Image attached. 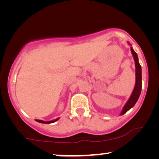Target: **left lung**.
<instances>
[{
    "label": "left lung",
    "mask_w": 159,
    "mask_h": 159,
    "mask_svg": "<svg viewBox=\"0 0 159 159\" xmlns=\"http://www.w3.org/2000/svg\"><path fill=\"white\" fill-rule=\"evenodd\" d=\"M127 43L131 46V44L129 42H127ZM130 50H131V53L133 56L134 64H135V84H134V88L129 98L128 99L127 103L124 106L121 112L120 113V115L125 114V113H127L128 111L133 107L136 102L138 101L139 97L140 95L141 90H142V69H141V66L140 63H139L138 54L134 52L132 46L130 47Z\"/></svg>",
    "instance_id": "left-lung-1"
}]
</instances>
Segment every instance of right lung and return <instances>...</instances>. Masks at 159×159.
<instances>
[{"label":"right lung","instance_id":"add662e5","mask_svg":"<svg viewBox=\"0 0 159 159\" xmlns=\"http://www.w3.org/2000/svg\"><path fill=\"white\" fill-rule=\"evenodd\" d=\"M59 118H57L56 119H53V120H51V121H43V120H40V119H35L36 121H38V122H40V123H42V124H51V123H53V122H56V121H58Z\"/></svg>","mask_w":159,"mask_h":159}]
</instances>
